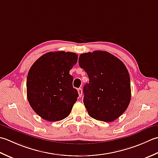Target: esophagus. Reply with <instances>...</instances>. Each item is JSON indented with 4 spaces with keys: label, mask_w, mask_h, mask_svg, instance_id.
Masks as SVG:
<instances>
[{
    "label": "esophagus",
    "mask_w": 158,
    "mask_h": 158,
    "mask_svg": "<svg viewBox=\"0 0 158 158\" xmlns=\"http://www.w3.org/2000/svg\"><path fill=\"white\" fill-rule=\"evenodd\" d=\"M78 94H79V97L81 98V96L82 95V90L81 88H79L78 89Z\"/></svg>",
    "instance_id": "obj_1"
}]
</instances>
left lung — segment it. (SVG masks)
I'll use <instances>...</instances> for the list:
<instances>
[{"label":"left lung","instance_id":"8db88e82","mask_svg":"<svg viewBox=\"0 0 158 158\" xmlns=\"http://www.w3.org/2000/svg\"><path fill=\"white\" fill-rule=\"evenodd\" d=\"M78 62L89 79L83 88V102L89 116L104 122L116 120L131 99L130 74L124 63L99 50L81 54Z\"/></svg>","mask_w":158,"mask_h":158}]
</instances>
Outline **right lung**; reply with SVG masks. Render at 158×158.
Here are the masks:
<instances>
[{
	"label": "right lung",
	"mask_w": 158,
	"mask_h": 158,
	"mask_svg": "<svg viewBox=\"0 0 158 158\" xmlns=\"http://www.w3.org/2000/svg\"><path fill=\"white\" fill-rule=\"evenodd\" d=\"M76 53L58 51L44 54L28 73V101L44 119L59 121L67 117L78 97L69 71L77 63Z\"/></svg>",
	"instance_id": "right-lung-1"
}]
</instances>
